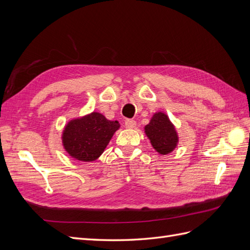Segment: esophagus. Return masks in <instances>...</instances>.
Returning a JSON list of instances; mask_svg holds the SVG:
<instances>
[{"label":"esophagus","instance_id":"obj_1","mask_svg":"<svg viewBox=\"0 0 250 250\" xmlns=\"http://www.w3.org/2000/svg\"><path fill=\"white\" fill-rule=\"evenodd\" d=\"M135 126H137V122H135L134 120H126L125 121V127L126 128H134Z\"/></svg>","mask_w":250,"mask_h":250}]
</instances>
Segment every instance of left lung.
<instances>
[{
    "instance_id": "1",
    "label": "left lung",
    "mask_w": 250,
    "mask_h": 250,
    "mask_svg": "<svg viewBox=\"0 0 250 250\" xmlns=\"http://www.w3.org/2000/svg\"><path fill=\"white\" fill-rule=\"evenodd\" d=\"M144 130L151 145L161 155H167L177 147L179 138L176 128L163 111L153 113Z\"/></svg>"
}]
</instances>
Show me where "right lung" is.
<instances>
[{
    "label": "right lung",
    "instance_id": "right-lung-1",
    "mask_svg": "<svg viewBox=\"0 0 250 250\" xmlns=\"http://www.w3.org/2000/svg\"><path fill=\"white\" fill-rule=\"evenodd\" d=\"M120 128L118 121H110L93 111L72 119L63 128L62 146L74 160L94 162L104 152L112 135Z\"/></svg>",
    "mask_w": 250,
    "mask_h": 250
}]
</instances>
